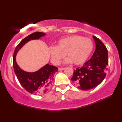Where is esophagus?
Masks as SVG:
<instances>
[{
    "instance_id": "esophagus-1",
    "label": "esophagus",
    "mask_w": 122,
    "mask_h": 122,
    "mask_svg": "<svg viewBox=\"0 0 122 122\" xmlns=\"http://www.w3.org/2000/svg\"><path fill=\"white\" fill-rule=\"evenodd\" d=\"M64 70V68H58V71H63Z\"/></svg>"
}]
</instances>
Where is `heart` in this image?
I'll return each mask as SVG.
<instances>
[{"instance_id":"b5f03b06","label":"heart","mask_w":122,"mask_h":122,"mask_svg":"<svg viewBox=\"0 0 122 122\" xmlns=\"http://www.w3.org/2000/svg\"><path fill=\"white\" fill-rule=\"evenodd\" d=\"M93 48V42L88 38L78 35L65 37L57 41L56 46L49 47L51 62L58 65L65 54L68 57L65 63H73L75 65L82 64L88 59Z\"/></svg>"}]
</instances>
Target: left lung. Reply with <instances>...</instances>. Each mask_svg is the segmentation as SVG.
Returning <instances> with one entry per match:
<instances>
[{
    "label": "left lung",
    "instance_id": "left-lung-1",
    "mask_svg": "<svg viewBox=\"0 0 122 122\" xmlns=\"http://www.w3.org/2000/svg\"><path fill=\"white\" fill-rule=\"evenodd\" d=\"M96 49L91 58L81 68L74 71L71 78L73 83L79 89L87 91L96 87L104 79L108 65V50L102 42L93 36Z\"/></svg>",
    "mask_w": 122,
    "mask_h": 122
}]
</instances>
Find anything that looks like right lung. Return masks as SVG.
Here are the masks:
<instances>
[{"label": "right lung", "mask_w": 122, "mask_h": 122, "mask_svg": "<svg viewBox=\"0 0 122 122\" xmlns=\"http://www.w3.org/2000/svg\"><path fill=\"white\" fill-rule=\"evenodd\" d=\"M45 35V33L42 32L32 33L21 41L14 53L13 67L15 75L21 85L31 94L41 95L46 92L52 85L54 74L58 71V68L54 66L46 64L36 72H26L18 65L16 56L18 51L28 42L38 40Z\"/></svg>", "instance_id": "right-lung-1"}]
</instances>
